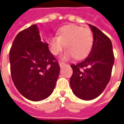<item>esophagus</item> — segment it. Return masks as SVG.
Masks as SVG:
<instances>
[{"label": "esophagus", "mask_w": 124, "mask_h": 124, "mask_svg": "<svg viewBox=\"0 0 124 124\" xmlns=\"http://www.w3.org/2000/svg\"><path fill=\"white\" fill-rule=\"evenodd\" d=\"M66 63H64V62H59V65L60 67H62L63 66H64V65H66Z\"/></svg>", "instance_id": "1"}]
</instances>
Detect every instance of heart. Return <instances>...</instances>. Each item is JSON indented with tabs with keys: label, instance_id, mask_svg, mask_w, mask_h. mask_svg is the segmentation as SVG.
I'll return each mask as SVG.
<instances>
[{
	"label": "heart",
	"instance_id": "1",
	"mask_svg": "<svg viewBox=\"0 0 124 124\" xmlns=\"http://www.w3.org/2000/svg\"><path fill=\"white\" fill-rule=\"evenodd\" d=\"M93 44V34L89 28L76 24L62 26L58 32V36L49 38L50 50L56 56L62 51L64 45L66 50L62 55L63 60L74 58L78 60L86 58L91 52Z\"/></svg>",
	"mask_w": 124,
	"mask_h": 124
}]
</instances>
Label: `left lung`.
<instances>
[{"mask_svg": "<svg viewBox=\"0 0 124 124\" xmlns=\"http://www.w3.org/2000/svg\"><path fill=\"white\" fill-rule=\"evenodd\" d=\"M93 44L88 56L76 64H71L73 74L70 80L72 92L79 98L91 100L101 94L109 82L114 55L112 42L93 25Z\"/></svg>", "mask_w": 124, "mask_h": 124, "instance_id": "obj_1", "label": "left lung"}]
</instances>
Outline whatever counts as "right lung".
<instances>
[{
    "instance_id": "add662e5",
    "label": "right lung",
    "mask_w": 124,
    "mask_h": 124,
    "mask_svg": "<svg viewBox=\"0 0 124 124\" xmlns=\"http://www.w3.org/2000/svg\"><path fill=\"white\" fill-rule=\"evenodd\" d=\"M13 83L24 97L31 101L47 98L54 90L60 72L59 64L41 40L36 25L20 31L9 52Z\"/></svg>"
}]
</instances>
